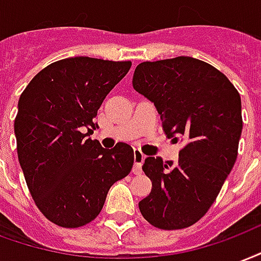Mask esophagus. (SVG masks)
<instances>
[{
	"label": "esophagus",
	"instance_id": "obj_1",
	"mask_svg": "<svg viewBox=\"0 0 261 261\" xmlns=\"http://www.w3.org/2000/svg\"><path fill=\"white\" fill-rule=\"evenodd\" d=\"M144 160H145V155L140 149H134V169H133L134 174H141L142 173Z\"/></svg>",
	"mask_w": 261,
	"mask_h": 261
}]
</instances>
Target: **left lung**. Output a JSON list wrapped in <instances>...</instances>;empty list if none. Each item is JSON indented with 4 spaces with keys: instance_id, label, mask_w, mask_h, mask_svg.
<instances>
[{
    "instance_id": "1",
    "label": "left lung",
    "mask_w": 261,
    "mask_h": 261,
    "mask_svg": "<svg viewBox=\"0 0 261 261\" xmlns=\"http://www.w3.org/2000/svg\"><path fill=\"white\" fill-rule=\"evenodd\" d=\"M133 87L155 103L166 136L184 144L175 163L145 159L152 191L138 203L141 214L156 228L191 227L207 213L238 156V90L216 67L191 57L142 62Z\"/></svg>"
}]
</instances>
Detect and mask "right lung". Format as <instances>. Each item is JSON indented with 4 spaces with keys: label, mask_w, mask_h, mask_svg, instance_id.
<instances>
[{
    "label": "right lung",
    "mask_w": 261,
    "mask_h": 261,
    "mask_svg": "<svg viewBox=\"0 0 261 261\" xmlns=\"http://www.w3.org/2000/svg\"><path fill=\"white\" fill-rule=\"evenodd\" d=\"M130 67V61L61 59L38 71L19 98V163L38 210L59 227L91 223L112 185L133 169L128 144L103 149L87 138L98 127L99 106Z\"/></svg>",
    "instance_id": "right-lung-1"
}]
</instances>
